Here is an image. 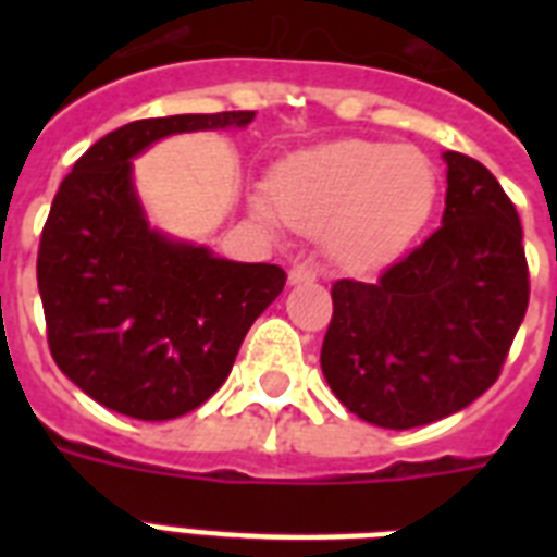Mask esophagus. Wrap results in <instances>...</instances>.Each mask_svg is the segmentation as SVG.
I'll list each match as a JSON object with an SVG mask.
<instances>
[{
  "mask_svg": "<svg viewBox=\"0 0 557 557\" xmlns=\"http://www.w3.org/2000/svg\"><path fill=\"white\" fill-rule=\"evenodd\" d=\"M318 277V269H314V262H295L292 271H288V283L292 286H300V283H312Z\"/></svg>",
  "mask_w": 557,
  "mask_h": 557,
  "instance_id": "34e87169",
  "label": "esophagus"
}]
</instances>
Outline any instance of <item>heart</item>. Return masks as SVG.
<instances>
[{"instance_id": "obj_1", "label": "heart", "mask_w": 557, "mask_h": 557, "mask_svg": "<svg viewBox=\"0 0 557 557\" xmlns=\"http://www.w3.org/2000/svg\"><path fill=\"white\" fill-rule=\"evenodd\" d=\"M286 222L321 234L332 260L364 271L387 265L422 234L436 205V170L424 152L387 141H332L288 159L271 178ZM274 219L269 201H257Z\"/></svg>"}]
</instances>
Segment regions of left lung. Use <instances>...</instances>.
Wrapping results in <instances>:
<instances>
[{"mask_svg": "<svg viewBox=\"0 0 557 557\" xmlns=\"http://www.w3.org/2000/svg\"><path fill=\"white\" fill-rule=\"evenodd\" d=\"M442 227L375 283L338 280L321 370L358 419L410 431L492 387L529 306L518 210L476 159L442 152Z\"/></svg>", "mask_w": 557, "mask_h": 557, "instance_id": "left-lung-1", "label": "left lung"}]
</instances>
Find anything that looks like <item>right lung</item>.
Returning a JSON list of instances; mask_svg holds the SVG:
<instances>
[{"label":"right lung","instance_id":"add662e5","mask_svg":"<svg viewBox=\"0 0 557 557\" xmlns=\"http://www.w3.org/2000/svg\"><path fill=\"white\" fill-rule=\"evenodd\" d=\"M251 121L253 112L133 121L91 144L57 190L37 257L48 347L98 405L144 422L205 405L286 286L280 265L225 260L152 227L135 187L133 161L161 138Z\"/></svg>","mask_w":557,"mask_h":557}]
</instances>
